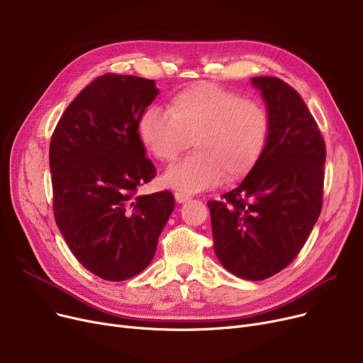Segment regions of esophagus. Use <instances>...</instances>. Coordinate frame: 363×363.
Listing matches in <instances>:
<instances>
[{
    "label": "esophagus",
    "mask_w": 363,
    "mask_h": 363,
    "mask_svg": "<svg viewBox=\"0 0 363 363\" xmlns=\"http://www.w3.org/2000/svg\"><path fill=\"white\" fill-rule=\"evenodd\" d=\"M175 200H177L178 203H186V201L191 200V197L185 196V194H182V193H175Z\"/></svg>",
    "instance_id": "obj_1"
}]
</instances>
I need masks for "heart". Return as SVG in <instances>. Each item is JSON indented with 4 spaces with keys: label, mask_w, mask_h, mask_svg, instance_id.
Segmentation results:
<instances>
[{
    "label": "heart",
    "mask_w": 363,
    "mask_h": 363,
    "mask_svg": "<svg viewBox=\"0 0 363 363\" xmlns=\"http://www.w3.org/2000/svg\"><path fill=\"white\" fill-rule=\"evenodd\" d=\"M266 108L235 91L200 82L170 97L167 110L147 107L138 122L144 148L162 163L174 162L193 138L196 152L169 167L163 184L181 193H199L225 179L244 178L269 140Z\"/></svg>",
    "instance_id": "1"
}]
</instances>
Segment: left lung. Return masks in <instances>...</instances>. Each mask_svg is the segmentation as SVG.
<instances>
[{
	"label": "left lung",
	"instance_id": "left-lung-1",
	"mask_svg": "<svg viewBox=\"0 0 363 363\" xmlns=\"http://www.w3.org/2000/svg\"><path fill=\"white\" fill-rule=\"evenodd\" d=\"M271 130L263 155L240 185L207 201L215 253L226 271L262 281L294 260L322 208L325 143L297 91L256 76Z\"/></svg>",
	"mask_w": 363,
	"mask_h": 363
}]
</instances>
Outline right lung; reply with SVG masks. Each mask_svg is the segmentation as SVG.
I'll return each instance as SVG.
<instances>
[{
    "mask_svg": "<svg viewBox=\"0 0 363 363\" xmlns=\"http://www.w3.org/2000/svg\"><path fill=\"white\" fill-rule=\"evenodd\" d=\"M157 94L156 81L99 76L69 104L51 137L57 226L84 268L107 281L147 268L175 207L170 191L137 194L156 177L138 122Z\"/></svg>",
    "mask_w": 363,
    "mask_h": 363,
    "instance_id": "obj_1",
    "label": "right lung"
}]
</instances>
